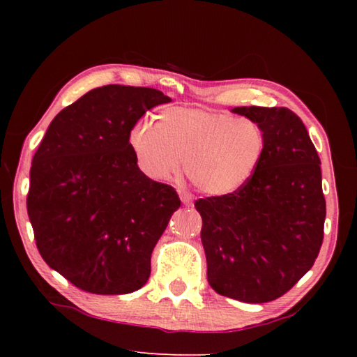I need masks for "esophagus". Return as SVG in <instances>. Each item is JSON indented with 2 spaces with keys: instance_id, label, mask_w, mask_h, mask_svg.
I'll return each mask as SVG.
<instances>
[{
  "instance_id": "obj_1",
  "label": "esophagus",
  "mask_w": 357,
  "mask_h": 357,
  "mask_svg": "<svg viewBox=\"0 0 357 357\" xmlns=\"http://www.w3.org/2000/svg\"><path fill=\"white\" fill-rule=\"evenodd\" d=\"M179 198H181V202H183L184 204H187V206H189V204H192V202H193L192 193L184 192V190H179Z\"/></svg>"
}]
</instances>
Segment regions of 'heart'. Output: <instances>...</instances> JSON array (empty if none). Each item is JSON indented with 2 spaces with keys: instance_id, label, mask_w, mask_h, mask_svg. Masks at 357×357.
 <instances>
[{
  "instance_id": "1",
  "label": "heart",
  "mask_w": 357,
  "mask_h": 357,
  "mask_svg": "<svg viewBox=\"0 0 357 357\" xmlns=\"http://www.w3.org/2000/svg\"><path fill=\"white\" fill-rule=\"evenodd\" d=\"M138 167L157 181L187 176L202 192L223 197L249 183L268 146L266 130L250 118L202 108H168L157 123H137L129 135Z\"/></svg>"
}]
</instances>
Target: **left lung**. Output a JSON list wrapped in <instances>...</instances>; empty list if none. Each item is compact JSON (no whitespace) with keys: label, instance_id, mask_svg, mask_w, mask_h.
<instances>
[{"label":"left lung","instance_id":"obj_1","mask_svg":"<svg viewBox=\"0 0 357 357\" xmlns=\"http://www.w3.org/2000/svg\"><path fill=\"white\" fill-rule=\"evenodd\" d=\"M263 126V162L243 189L195 202L208 282L215 293L263 304L289 291L321 249V160L298 114L285 107H236Z\"/></svg>","mask_w":357,"mask_h":357}]
</instances>
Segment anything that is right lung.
<instances>
[{"label":"right lung","mask_w":357,"mask_h":357,"mask_svg":"<svg viewBox=\"0 0 357 357\" xmlns=\"http://www.w3.org/2000/svg\"><path fill=\"white\" fill-rule=\"evenodd\" d=\"M168 102L153 88H96L56 114L36 151L26 198L36 245L83 291L128 294L149 279L151 253L181 200L138 168L129 135Z\"/></svg>","instance_id":"add662e5"}]
</instances>
